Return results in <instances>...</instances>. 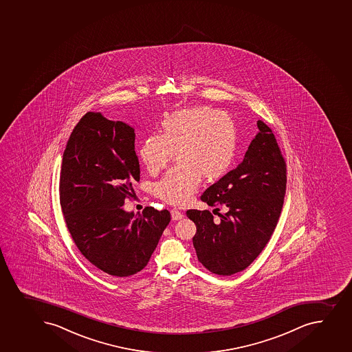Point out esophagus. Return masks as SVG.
Here are the masks:
<instances>
[{
	"mask_svg": "<svg viewBox=\"0 0 352 352\" xmlns=\"http://www.w3.org/2000/svg\"><path fill=\"white\" fill-rule=\"evenodd\" d=\"M170 217L173 220H182L184 218V214L179 210L172 209L170 210Z\"/></svg>",
	"mask_w": 352,
	"mask_h": 352,
	"instance_id": "obj_1",
	"label": "esophagus"
}]
</instances>
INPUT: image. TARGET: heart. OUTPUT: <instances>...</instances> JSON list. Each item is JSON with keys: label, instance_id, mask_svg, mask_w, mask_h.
I'll return each instance as SVG.
<instances>
[{"label": "heart", "instance_id": "1", "mask_svg": "<svg viewBox=\"0 0 352 352\" xmlns=\"http://www.w3.org/2000/svg\"><path fill=\"white\" fill-rule=\"evenodd\" d=\"M236 148V126L227 112L194 107L165 117L160 135L148 136L139 155L146 170L156 173L175 153L178 165L153 185V194L172 206H184L202 177L213 182L230 170Z\"/></svg>", "mask_w": 352, "mask_h": 352}]
</instances>
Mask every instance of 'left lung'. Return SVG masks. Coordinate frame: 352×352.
Returning <instances> with one entry per match:
<instances>
[{
	"label": "left lung",
	"instance_id": "1",
	"mask_svg": "<svg viewBox=\"0 0 352 352\" xmlns=\"http://www.w3.org/2000/svg\"><path fill=\"white\" fill-rule=\"evenodd\" d=\"M259 132L244 158L203 192L210 206H221L220 223L210 211L189 210L196 225L192 244L199 261L214 274L243 271L259 256L274 232L285 199V163L271 129L258 120Z\"/></svg>",
	"mask_w": 352,
	"mask_h": 352
}]
</instances>
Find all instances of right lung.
<instances>
[{"label": "right lung", "instance_id": "right-lung-1", "mask_svg": "<svg viewBox=\"0 0 352 352\" xmlns=\"http://www.w3.org/2000/svg\"><path fill=\"white\" fill-rule=\"evenodd\" d=\"M134 141L132 126L87 112L71 133L60 170V206L74 243L117 278L146 267L170 220L167 210L134 214L122 208L140 180Z\"/></svg>", "mask_w": 352, "mask_h": 352}]
</instances>
